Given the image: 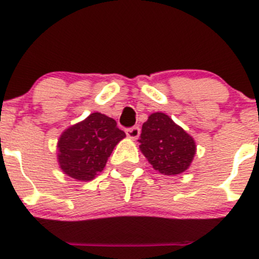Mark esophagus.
I'll return each instance as SVG.
<instances>
[{
  "label": "esophagus",
  "instance_id": "1",
  "mask_svg": "<svg viewBox=\"0 0 259 259\" xmlns=\"http://www.w3.org/2000/svg\"><path fill=\"white\" fill-rule=\"evenodd\" d=\"M140 128L139 127H131V128H127L125 130V135H127V137H130L131 140H136L137 137L140 136Z\"/></svg>",
  "mask_w": 259,
  "mask_h": 259
}]
</instances>
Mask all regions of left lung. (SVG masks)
<instances>
[{
    "mask_svg": "<svg viewBox=\"0 0 259 259\" xmlns=\"http://www.w3.org/2000/svg\"><path fill=\"white\" fill-rule=\"evenodd\" d=\"M140 150L152 168L164 176H178L191 166L196 142L165 113L149 115L142 124Z\"/></svg>",
    "mask_w": 259,
    "mask_h": 259,
    "instance_id": "obj_1",
    "label": "left lung"
}]
</instances>
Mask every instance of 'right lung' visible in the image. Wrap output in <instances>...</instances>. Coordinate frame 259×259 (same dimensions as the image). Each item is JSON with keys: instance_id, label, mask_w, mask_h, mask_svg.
<instances>
[{"instance_id": "add662e5", "label": "right lung", "mask_w": 259, "mask_h": 259, "mask_svg": "<svg viewBox=\"0 0 259 259\" xmlns=\"http://www.w3.org/2000/svg\"><path fill=\"white\" fill-rule=\"evenodd\" d=\"M125 134L113 118L91 113L81 122L66 128L57 144V159L66 176L81 182L94 179L103 171L108 157Z\"/></svg>"}]
</instances>
